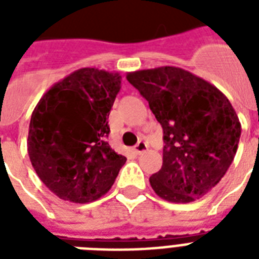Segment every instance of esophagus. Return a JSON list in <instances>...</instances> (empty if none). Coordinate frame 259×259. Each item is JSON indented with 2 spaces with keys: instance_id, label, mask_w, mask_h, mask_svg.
<instances>
[{
  "instance_id": "1",
  "label": "esophagus",
  "mask_w": 259,
  "mask_h": 259,
  "mask_svg": "<svg viewBox=\"0 0 259 259\" xmlns=\"http://www.w3.org/2000/svg\"><path fill=\"white\" fill-rule=\"evenodd\" d=\"M134 150H136L138 154H141V153H144V152H146V150H148V145H146V142L140 141L137 145L134 146Z\"/></svg>"
}]
</instances>
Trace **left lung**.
I'll return each mask as SVG.
<instances>
[{"instance_id":"8db88e82","label":"left lung","mask_w":259,"mask_h":259,"mask_svg":"<svg viewBox=\"0 0 259 259\" xmlns=\"http://www.w3.org/2000/svg\"><path fill=\"white\" fill-rule=\"evenodd\" d=\"M164 132L161 169L150 185L170 203H191L221 181L237 153L241 122L221 90L179 67L129 72Z\"/></svg>"}]
</instances>
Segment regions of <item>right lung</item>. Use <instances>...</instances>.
Listing matches in <instances>:
<instances>
[{
    "instance_id": "add662e5",
    "label": "right lung",
    "mask_w": 259,
    "mask_h": 259,
    "mask_svg": "<svg viewBox=\"0 0 259 259\" xmlns=\"http://www.w3.org/2000/svg\"><path fill=\"white\" fill-rule=\"evenodd\" d=\"M119 90L118 72L87 67L55 83L34 107L28 154L40 180L63 200H97L126 162L106 141Z\"/></svg>"
}]
</instances>
